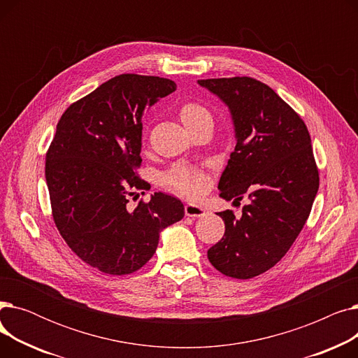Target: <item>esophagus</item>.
<instances>
[{
    "label": "esophagus",
    "mask_w": 358,
    "mask_h": 358,
    "mask_svg": "<svg viewBox=\"0 0 358 358\" xmlns=\"http://www.w3.org/2000/svg\"><path fill=\"white\" fill-rule=\"evenodd\" d=\"M184 212H185V216H190V217H203L208 215V212H206V209L201 208V206L192 204V203L185 204Z\"/></svg>",
    "instance_id": "obj_1"
}]
</instances>
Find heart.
I'll list each match as a JSON object with an SVG mask.
<instances>
[{"label":"heart","mask_w":358,"mask_h":358,"mask_svg":"<svg viewBox=\"0 0 358 358\" xmlns=\"http://www.w3.org/2000/svg\"><path fill=\"white\" fill-rule=\"evenodd\" d=\"M180 119L187 130L199 126H213L212 111L203 104L190 101L181 106ZM162 184L184 197H197L208 189V178L199 169L187 165L177 164L162 176Z\"/></svg>","instance_id":"heart-1"}]
</instances>
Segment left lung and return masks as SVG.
Instances as JSON below:
<instances>
[{
    "label": "left lung",
    "mask_w": 358,
    "mask_h": 358,
    "mask_svg": "<svg viewBox=\"0 0 358 358\" xmlns=\"http://www.w3.org/2000/svg\"><path fill=\"white\" fill-rule=\"evenodd\" d=\"M229 108L235 150L217 189L227 201L248 196L242 216L219 212L223 238L208 251L212 266L234 278L274 267L305 227L319 189L306 124L266 84L248 77L199 80Z\"/></svg>",
    "instance_id": "obj_1"
}]
</instances>
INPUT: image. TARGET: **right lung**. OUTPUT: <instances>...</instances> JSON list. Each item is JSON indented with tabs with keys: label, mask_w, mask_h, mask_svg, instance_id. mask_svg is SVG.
Returning <instances> with one entry per match:
<instances>
[{
	"label": "right lung",
	"mask_w": 358,
	"mask_h": 358,
	"mask_svg": "<svg viewBox=\"0 0 358 358\" xmlns=\"http://www.w3.org/2000/svg\"><path fill=\"white\" fill-rule=\"evenodd\" d=\"M177 90L174 81L123 73L66 108L46 155V184L56 228L88 266L130 274L152 258L159 234L184 217L182 203L164 193L129 209L146 189L141 165L142 117Z\"/></svg>",
	"instance_id": "obj_1"
}]
</instances>
